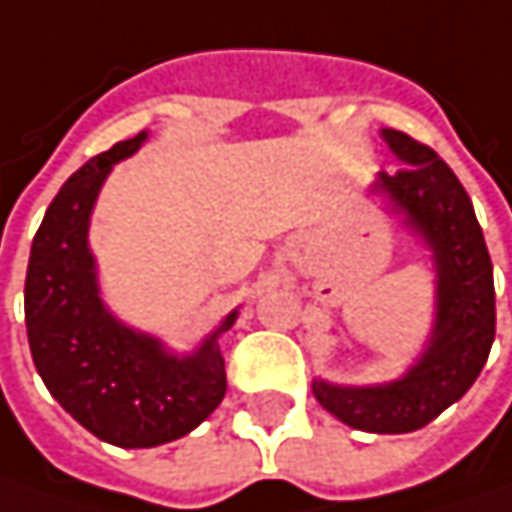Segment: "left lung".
Here are the masks:
<instances>
[{"label":"left lung","mask_w":512,"mask_h":512,"mask_svg":"<svg viewBox=\"0 0 512 512\" xmlns=\"http://www.w3.org/2000/svg\"><path fill=\"white\" fill-rule=\"evenodd\" d=\"M400 159L394 176L379 173L368 194L385 202L432 257L435 321L406 374L376 385L313 379V394L342 423L374 435H406L458 403L478 379L496 339L493 263L472 199L432 147L400 130H382Z\"/></svg>","instance_id":"obj_1"}]
</instances>
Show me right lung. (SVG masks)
Returning <instances> with one entry per match:
<instances>
[{"label": "right lung", "mask_w": 512, "mask_h": 512, "mask_svg": "<svg viewBox=\"0 0 512 512\" xmlns=\"http://www.w3.org/2000/svg\"><path fill=\"white\" fill-rule=\"evenodd\" d=\"M144 141L147 133L118 141L69 176L34 234L25 275V327L37 374L83 429L121 449L185 437L223 403L220 336L237 321L231 310L196 350L173 353L104 304L89 223L112 167Z\"/></svg>", "instance_id": "right-lung-1"}]
</instances>
